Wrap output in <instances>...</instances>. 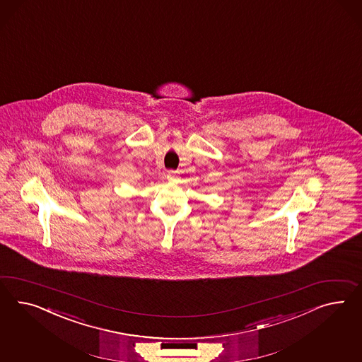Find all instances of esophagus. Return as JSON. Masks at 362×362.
Listing matches in <instances>:
<instances>
[{"label":"esophagus","mask_w":362,"mask_h":362,"mask_svg":"<svg viewBox=\"0 0 362 362\" xmlns=\"http://www.w3.org/2000/svg\"><path fill=\"white\" fill-rule=\"evenodd\" d=\"M176 171H174V170H170V171H167V179H173V177H175Z\"/></svg>","instance_id":"34e87169"}]
</instances>
